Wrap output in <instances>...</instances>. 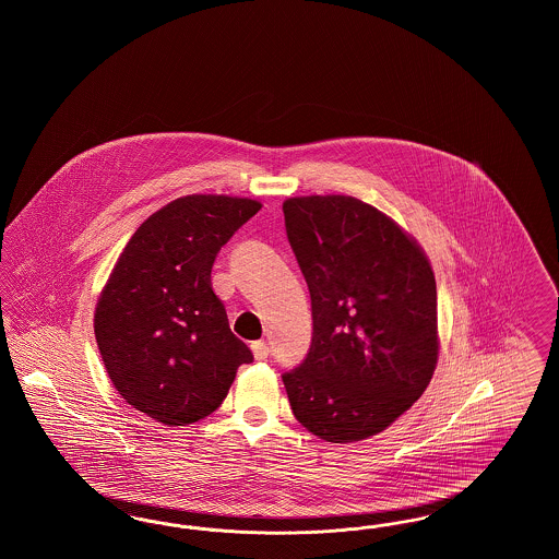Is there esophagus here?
<instances>
[{
  "mask_svg": "<svg viewBox=\"0 0 559 559\" xmlns=\"http://www.w3.org/2000/svg\"><path fill=\"white\" fill-rule=\"evenodd\" d=\"M251 352H253V356H255L258 360H264V358H267V352H270V349H267L266 342L260 340V342H253V344H251Z\"/></svg>",
  "mask_w": 559,
  "mask_h": 559,
  "instance_id": "1",
  "label": "esophagus"
}]
</instances>
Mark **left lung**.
I'll return each mask as SVG.
<instances>
[{
    "label": "left lung",
    "mask_w": 559,
    "mask_h": 559,
    "mask_svg": "<svg viewBox=\"0 0 559 559\" xmlns=\"http://www.w3.org/2000/svg\"><path fill=\"white\" fill-rule=\"evenodd\" d=\"M287 239L312 299V346L283 374L295 419L347 444L392 426L438 365L436 276L399 222L346 194L289 197Z\"/></svg>",
    "instance_id": "obj_1"
}]
</instances>
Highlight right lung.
<instances>
[{"label": "right lung", "mask_w": 559, "mask_h": 559, "mask_svg": "<svg viewBox=\"0 0 559 559\" xmlns=\"http://www.w3.org/2000/svg\"><path fill=\"white\" fill-rule=\"evenodd\" d=\"M262 210L228 194H187L148 215L110 270L94 310L108 379L135 411L165 426L205 419L251 349L230 331L212 289L222 245Z\"/></svg>", "instance_id": "1"}]
</instances>
